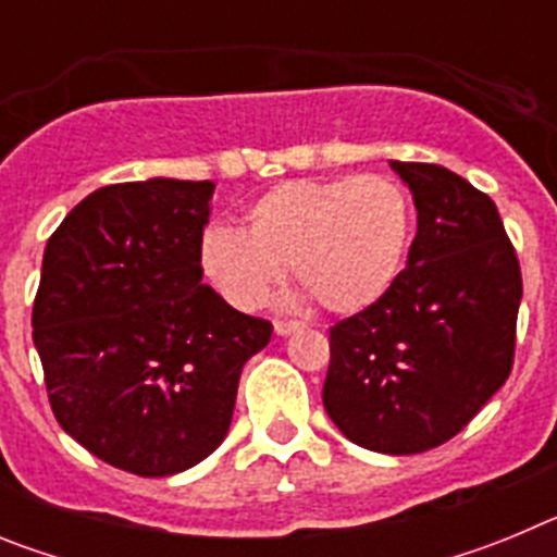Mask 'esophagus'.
Wrapping results in <instances>:
<instances>
[{
    "instance_id": "esophagus-1",
    "label": "esophagus",
    "mask_w": 557,
    "mask_h": 557,
    "mask_svg": "<svg viewBox=\"0 0 557 557\" xmlns=\"http://www.w3.org/2000/svg\"><path fill=\"white\" fill-rule=\"evenodd\" d=\"M273 326H275V334H289V332H298V329H304V323L301 321H284V318H278Z\"/></svg>"
}]
</instances>
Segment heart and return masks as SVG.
<instances>
[{
	"label": "heart",
	"mask_w": 557,
	"mask_h": 557,
	"mask_svg": "<svg viewBox=\"0 0 557 557\" xmlns=\"http://www.w3.org/2000/svg\"><path fill=\"white\" fill-rule=\"evenodd\" d=\"M410 236V198L393 178H295L250 203L245 231H206L200 259L239 309L262 307L293 270L318 307L351 314L391 289Z\"/></svg>",
	"instance_id": "1"
}]
</instances>
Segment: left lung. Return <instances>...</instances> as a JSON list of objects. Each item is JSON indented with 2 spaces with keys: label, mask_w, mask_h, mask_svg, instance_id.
<instances>
[{
  "label": "left lung",
  "mask_w": 557,
  "mask_h": 557,
  "mask_svg": "<svg viewBox=\"0 0 557 557\" xmlns=\"http://www.w3.org/2000/svg\"><path fill=\"white\" fill-rule=\"evenodd\" d=\"M393 170L418 234L391 289L329 329L323 407L357 446L418 455L451 441L510 376L521 268L485 191L441 164Z\"/></svg>",
  "instance_id": "8db88e82"
}]
</instances>
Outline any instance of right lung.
Returning <instances> with one entry per match:
<instances>
[{
  "instance_id": "1",
  "label": "right lung",
  "mask_w": 557,
  "mask_h": 557,
  "mask_svg": "<svg viewBox=\"0 0 557 557\" xmlns=\"http://www.w3.org/2000/svg\"><path fill=\"white\" fill-rule=\"evenodd\" d=\"M211 181L91 191L44 248L33 339L49 407L77 444L139 476L223 444L243 366L273 323L203 284Z\"/></svg>"
}]
</instances>
